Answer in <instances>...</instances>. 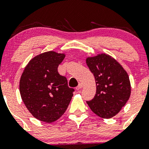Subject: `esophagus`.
I'll use <instances>...</instances> for the list:
<instances>
[{"label":"esophagus","instance_id":"obj_1","mask_svg":"<svg viewBox=\"0 0 149 149\" xmlns=\"http://www.w3.org/2000/svg\"><path fill=\"white\" fill-rule=\"evenodd\" d=\"M83 84H82V83H80V84L78 85V87H76V88L77 91H78V90H80V89H81L82 88H83Z\"/></svg>","mask_w":149,"mask_h":149}]
</instances>
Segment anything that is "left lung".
I'll return each mask as SVG.
<instances>
[{
	"instance_id": "1",
	"label": "left lung",
	"mask_w": 149,
	"mask_h": 149,
	"mask_svg": "<svg viewBox=\"0 0 149 149\" xmlns=\"http://www.w3.org/2000/svg\"><path fill=\"white\" fill-rule=\"evenodd\" d=\"M86 64L95 76L97 88L95 96L87 103L96 115L111 118L130 97L129 76L118 61L106 53L87 57Z\"/></svg>"
}]
</instances>
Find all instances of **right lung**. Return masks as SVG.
<instances>
[{
  "instance_id": "add662e5",
  "label": "right lung",
  "mask_w": 149,
  "mask_h": 149,
  "mask_svg": "<svg viewBox=\"0 0 149 149\" xmlns=\"http://www.w3.org/2000/svg\"><path fill=\"white\" fill-rule=\"evenodd\" d=\"M66 54L48 51L35 56L25 66L19 81V92L26 107L34 118L53 123L67 109L74 90L57 68Z\"/></svg>"
}]
</instances>
